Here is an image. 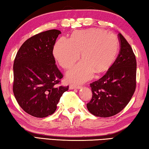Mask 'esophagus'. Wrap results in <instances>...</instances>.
I'll return each mask as SVG.
<instances>
[{
    "label": "esophagus",
    "mask_w": 149,
    "mask_h": 149,
    "mask_svg": "<svg viewBox=\"0 0 149 149\" xmlns=\"http://www.w3.org/2000/svg\"><path fill=\"white\" fill-rule=\"evenodd\" d=\"M81 88V85H70V89H80Z\"/></svg>",
    "instance_id": "esophagus-1"
}]
</instances>
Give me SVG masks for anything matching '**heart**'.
Listing matches in <instances>:
<instances>
[{
    "label": "heart",
    "mask_w": 149,
    "mask_h": 149,
    "mask_svg": "<svg viewBox=\"0 0 149 149\" xmlns=\"http://www.w3.org/2000/svg\"><path fill=\"white\" fill-rule=\"evenodd\" d=\"M116 37L99 29L75 31L70 39L61 37L54 45L53 54L64 68H69L79 58L84 59L66 74L72 83H81L93 77L95 71L107 70L114 61L118 51Z\"/></svg>",
    "instance_id": "b5f03b06"
}]
</instances>
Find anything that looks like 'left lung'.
Listing matches in <instances>:
<instances>
[{
    "instance_id": "8db88e82",
    "label": "left lung",
    "mask_w": 149,
    "mask_h": 149,
    "mask_svg": "<svg viewBox=\"0 0 149 149\" xmlns=\"http://www.w3.org/2000/svg\"><path fill=\"white\" fill-rule=\"evenodd\" d=\"M118 35L120 50L117 58L104 76L90 84L93 97L87 108L95 116L117 114L129 103L135 90V56L123 35Z\"/></svg>"
}]
</instances>
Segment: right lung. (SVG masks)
<instances>
[{"label": "right lung", "mask_w": 149, "mask_h": 149, "mask_svg": "<svg viewBox=\"0 0 149 149\" xmlns=\"http://www.w3.org/2000/svg\"><path fill=\"white\" fill-rule=\"evenodd\" d=\"M61 31L50 29L26 40L14 62L13 92L17 103L27 114L45 118L56 111L68 86H58L63 75L55 64L54 45Z\"/></svg>", "instance_id": "obj_1"}]
</instances>
